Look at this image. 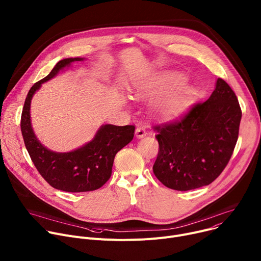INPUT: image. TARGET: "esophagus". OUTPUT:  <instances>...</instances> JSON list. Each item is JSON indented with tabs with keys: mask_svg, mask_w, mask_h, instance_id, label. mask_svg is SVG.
Listing matches in <instances>:
<instances>
[{
	"mask_svg": "<svg viewBox=\"0 0 261 261\" xmlns=\"http://www.w3.org/2000/svg\"><path fill=\"white\" fill-rule=\"evenodd\" d=\"M146 134H147V132H146V129H145L144 127H138V128L136 129V133H135V135H136V137H137L138 139L144 138V137L146 136Z\"/></svg>",
	"mask_w": 261,
	"mask_h": 261,
	"instance_id": "esophagus-1",
	"label": "esophagus"
}]
</instances>
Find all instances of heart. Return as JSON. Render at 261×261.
<instances>
[{
  "label": "heart",
  "instance_id": "obj_1",
  "mask_svg": "<svg viewBox=\"0 0 261 261\" xmlns=\"http://www.w3.org/2000/svg\"><path fill=\"white\" fill-rule=\"evenodd\" d=\"M182 82V76H168L156 80L151 85L137 87L134 97L138 100L146 99L161 93L170 84H177L162 97H160L153 105V111L158 116L167 119L174 118L183 114L193 103L196 97V89L192 85ZM179 82L181 84H179Z\"/></svg>",
  "mask_w": 261,
  "mask_h": 261
}]
</instances>
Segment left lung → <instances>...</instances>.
<instances>
[{
  "label": "left lung",
  "instance_id": "8db88e82",
  "mask_svg": "<svg viewBox=\"0 0 261 261\" xmlns=\"http://www.w3.org/2000/svg\"><path fill=\"white\" fill-rule=\"evenodd\" d=\"M242 110L224 79L207 101L179 121L155 126L159 152L153 173L170 189L187 191L211 184L227 166L237 142Z\"/></svg>",
  "mask_w": 261,
  "mask_h": 261
}]
</instances>
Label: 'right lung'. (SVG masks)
<instances>
[{
    "label": "right lung",
    "mask_w": 261,
    "mask_h": 261,
    "mask_svg": "<svg viewBox=\"0 0 261 261\" xmlns=\"http://www.w3.org/2000/svg\"><path fill=\"white\" fill-rule=\"evenodd\" d=\"M85 59H62L49 75L34 84L26 97L21 118L25 146L34 166L53 188L67 192L93 191L103 186L111 177L116 153L132 141L135 134L134 125L103 124L90 142L69 152L53 151L39 142L31 125L30 107L33 95L59 71Z\"/></svg>",
    "instance_id": "right-lung-1"
}]
</instances>
